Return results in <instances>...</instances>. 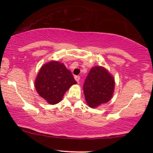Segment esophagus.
Listing matches in <instances>:
<instances>
[{"label": "esophagus", "mask_w": 153, "mask_h": 153, "mask_svg": "<svg viewBox=\"0 0 153 153\" xmlns=\"http://www.w3.org/2000/svg\"><path fill=\"white\" fill-rule=\"evenodd\" d=\"M75 81H77V82L79 83V81H80V76H75Z\"/></svg>", "instance_id": "esophagus-1"}]
</instances>
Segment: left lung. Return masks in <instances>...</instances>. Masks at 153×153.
Here are the masks:
<instances>
[{"label":"left lung","mask_w":153,"mask_h":153,"mask_svg":"<svg viewBox=\"0 0 153 153\" xmlns=\"http://www.w3.org/2000/svg\"><path fill=\"white\" fill-rule=\"evenodd\" d=\"M115 79L112 74L101 66L92 67L84 84L86 102L91 108H97L112 98Z\"/></svg>","instance_id":"8db88e82"}]
</instances>
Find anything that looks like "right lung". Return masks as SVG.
Masks as SVG:
<instances>
[{
    "label": "right lung",
    "instance_id": "right-lung-1",
    "mask_svg": "<svg viewBox=\"0 0 153 153\" xmlns=\"http://www.w3.org/2000/svg\"><path fill=\"white\" fill-rule=\"evenodd\" d=\"M77 82L63 63L50 61L42 66L35 81L38 95L49 104H56L64 93Z\"/></svg>",
    "mask_w": 153,
    "mask_h": 153
}]
</instances>
